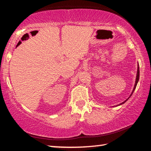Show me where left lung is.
Listing matches in <instances>:
<instances>
[{
	"label": "left lung",
	"instance_id": "8db88e82",
	"mask_svg": "<svg viewBox=\"0 0 151 151\" xmlns=\"http://www.w3.org/2000/svg\"><path fill=\"white\" fill-rule=\"evenodd\" d=\"M139 65H138V68H137V76H136V81H135V84H134V88H133V90H132V93L131 94V95H130V96L129 97V98H128L127 100H125L124 102H122V103H121V104H118V106H119V105H121V104H124L125 102H127V101L128 100V99H129L130 97H131V96L132 95V93H133V92H134V89L136 88V86H137V83H138V82H139Z\"/></svg>",
	"mask_w": 151,
	"mask_h": 151
}]
</instances>
